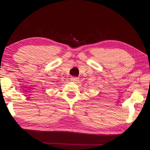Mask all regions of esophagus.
Here are the masks:
<instances>
[{
  "mask_svg": "<svg viewBox=\"0 0 150 150\" xmlns=\"http://www.w3.org/2000/svg\"><path fill=\"white\" fill-rule=\"evenodd\" d=\"M71 81H73V82L76 83L79 81V78L76 77H71Z\"/></svg>",
  "mask_w": 150,
  "mask_h": 150,
  "instance_id": "34e87169",
  "label": "esophagus"
}]
</instances>
